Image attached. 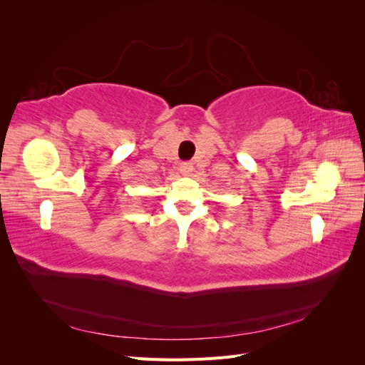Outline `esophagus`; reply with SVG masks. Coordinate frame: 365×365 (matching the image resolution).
Returning a JSON list of instances; mask_svg holds the SVG:
<instances>
[{
	"label": "esophagus",
	"instance_id": "obj_1",
	"mask_svg": "<svg viewBox=\"0 0 365 365\" xmlns=\"http://www.w3.org/2000/svg\"><path fill=\"white\" fill-rule=\"evenodd\" d=\"M180 172L184 176H190L193 172V164L192 163H181L180 165Z\"/></svg>",
	"mask_w": 365,
	"mask_h": 365
}]
</instances>
